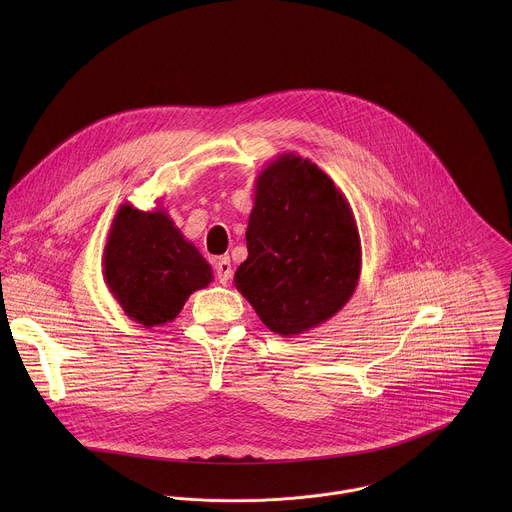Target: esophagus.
<instances>
[{"instance_id": "obj_1", "label": "esophagus", "mask_w": 512, "mask_h": 512, "mask_svg": "<svg viewBox=\"0 0 512 512\" xmlns=\"http://www.w3.org/2000/svg\"><path fill=\"white\" fill-rule=\"evenodd\" d=\"M215 272L219 278L220 284H226L232 276V266H230V258L228 256H220L215 262Z\"/></svg>"}]
</instances>
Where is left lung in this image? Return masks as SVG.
Segmentation results:
<instances>
[{"mask_svg": "<svg viewBox=\"0 0 512 512\" xmlns=\"http://www.w3.org/2000/svg\"><path fill=\"white\" fill-rule=\"evenodd\" d=\"M254 187L248 258L234 286L270 331L295 337L353 297L363 264L359 226L333 179L292 151L272 159Z\"/></svg>", "mask_w": 512, "mask_h": 512, "instance_id": "left-lung-1", "label": "left lung"}]
</instances>
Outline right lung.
Masks as SVG:
<instances>
[{
    "label": "right lung",
    "instance_id": "right-lung-1",
    "mask_svg": "<svg viewBox=\"0 0 512 512\" xmlns=\"http://www.w3.org/2000/svg\"><path fill=\"white\" fill-rule=\"evenodd\" d=\"M104 280L124 313L144 325L173 321L189 295L213 282V268L165 209L120 205L104 246Z\"/></svg>",
    "mask_w": 512,
    "mask_h": 512
}]
</instances>
